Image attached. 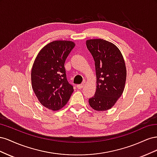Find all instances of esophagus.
I'll return each instance as SVG.
<instances>
[{"mask_svg": "<svg viewBox=\"0 0 157 157\" xmlns=\"http://www.w3.org/2000/svg\"><path fill=\"white\" fill-rule=\"evenodd\" d=\"M84 85H85V84H84V82H83L81 84H78L77 87L78 88V89H82L84 86Z\"/></svg>", "mask_w": 157, "mask_h": 157, "instance_id": "34e87169", "label": "esophagus"}]
</instances>
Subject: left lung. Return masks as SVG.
I'll return each mask as SVG.
<instances>
[{
  "label": "left lung",
  "mask_w": 157,
  "mask_h": 157,
  "mask_svg": "<svg viewBox=\"0 0 157 157\" xmlns=\"http://www.w3.org/2000/svg\"><path fill=\"white\" fill-rule=\"evenodd\" d=\"M88 50L96 66L97 88L89 99L90 107L96 111L111 109L123 93L126 69L121 51L111 42L103 39L86 40Z\"/></svg>",
  "instance_id": "8db88e82"
}]
</instances>
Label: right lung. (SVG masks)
Masks as SVG:
<instances>
[{
    "label": "right lung",
    "mask_w": 157,
    "mask_h": 157,
    "mask_svg": "<svg viewBox=\"0 0 157 157\" xmlns=\"http://www.w3.org/2000/svg\"><path fill=\"white\" fill-rule=\"evenodd\" d=\"M75 46L69 40H55L38 54L31 70L32 87L44 107L58 111L64 107L73 92L64 67L65 61Z\"/></svg>",
    "instance_id": "add662e5"
}]
</instances>
